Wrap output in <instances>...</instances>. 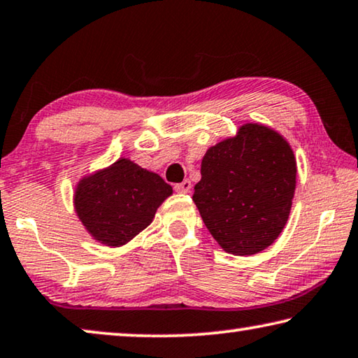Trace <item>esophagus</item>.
I'll return each instance as SVG.
<instances>
[{
  "label": "esophagus",
  "mask_w": 358,
  "mask_h": 358,
  "mask_svg": "<svg viewBox=\"0 0 358 358\" xmlns=\"http://www.w3.org/2000/svg\"><path fill=\"white\" fill-rule=\"evenodd\" d=\"M191 187H192V185H191V181L189 180H185V181H181V183H178V185H175V191L177 192H189L191 191Z\"/></svg>",
  "instance_id": "esophagus-1"
}]
</instances>
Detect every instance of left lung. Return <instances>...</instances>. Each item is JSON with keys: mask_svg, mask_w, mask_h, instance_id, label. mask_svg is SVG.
Returning <instances> with one entry per match:
<instances>
[{"mask_svg": "<svg viewBox=\"0 0 358 358\" xmlns=\"http://www.w3.org/2000/svg\"><path fill=\"white\" fill-rule=\"evenodd\" d=\"M192 201L224 251L252 256L280 237L292 207L296 162L280 132L259 123L207 150Z\"/></svg>", "mask_w": 358, "mask_h": 358, "instance_id": "8db88e82", "label": "left lung"}]
</instances>
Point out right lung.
<instances>
[{"label":"right lung","mask_w":358,"mask_h":358,"mask_svg":"<svg viewBox=\"0 0 358 358\" xmlns=\"http://www.w3.org/2000/svg\"><path fill=\"white\" fill-rule=\"evenodd\" d=\"M169 196H172V186L159 175L128 157H120L112 166L78 181L74 208L96 241L118 248L150 226Z\"/></svg>","instance_id":"obj_1"}]
</instances>
